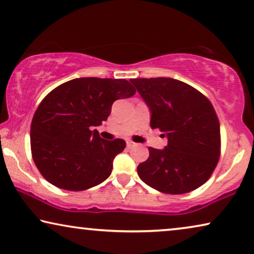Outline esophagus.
I'll list each match as a JSON object with an SVG mask.
<instances>
[{"mask_svg": "<svg viewBox=\"0 0 254 254\" xmlns=\"http://www.w3.org/2000/svg\"><path fill=\"white\" fill-rule=\"evenodd\" d=\"M127 146L128 148H132V147H134V146H137V144H134L133 141L128 140V141H127Z\"/></svg>", "mask_w": 254, "mask_h": 254, "instance_id": "obj_1", "label": "esophagus"}]
</instances>
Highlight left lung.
Segmentation results:
<instances>
[{
  "label": "left lung",
  "instance_id": "left-lung-1",
  "mask_svg": "<svg viewBox=\"0 0 254 254\" xmlns=\"http://www.w3.org/2000/svg\"><path fill=\"white\" fill-rule=\"evenodd\" d=\"M151 113V127L168 144L149 147L137 168L140 180L163 193L182 194L206 183L220 156V123L209 100L173 78L130 79Z\"/></svg>",
  "mask_w": 254,
  "mask_h": 254
}]
</instances>
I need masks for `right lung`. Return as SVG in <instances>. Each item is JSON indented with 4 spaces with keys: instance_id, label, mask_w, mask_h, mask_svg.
<instances>
[{
    "instance_id": "right-lung-1",
    "label": "right lung",
    "mask_w": 254,
    "mask_h": 254,
    "mask_svg": "<svg viewBox=\"0 0 254 254\" xmlns=\"http://www.w3.org/2000/svg\"><path fill=\"white\" fill-rule=\"evenodd\" d=\"M126 79L76 78L54 88L39 105L31 124V151L42 176L55 187L83 191L110 176L123 139L105 140L101 126L114 101L130 98Z\"/></svg>"
}]
</instances>
